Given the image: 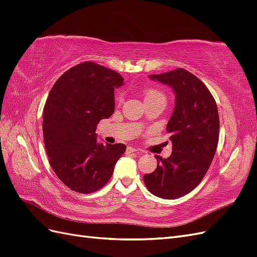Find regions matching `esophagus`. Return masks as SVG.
I'll return each instance as SVG.
<instances>
[{
  "instance_id": "1",
  "label": "esophagus",
  "mask_w": 257,
  "mask_h": 257,
  "mask_svg": "<svg viewBox=\"0 0 257 257\" xmlns=\"http://www.w3.org/2000/svg\"><path fill=\"white\" fill-rule=\"evenodd\" d=\"M139 150L138 149H136V148H134V147H127V149H126V154H130V153H134V152H138Z\"/></svg>"
}]
</instances>
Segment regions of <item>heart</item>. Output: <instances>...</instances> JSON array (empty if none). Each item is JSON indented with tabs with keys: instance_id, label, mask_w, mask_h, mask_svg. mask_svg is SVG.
<instances>
[{
	"instance_id": "obj_1",
	"label": "heart",
	"mask_w": 257,
	"mask_h": 257,
	"mask_svg": "<svg viewBox=\"0 0 257 257\" xmlns=\"http://www.w3.org/2000/svg\"><path fill=\"white\" fill-rule=\"evenodd\" d=\"M146 97H164V95H163L161 92H159L157 90H150L147 93Z\"/></svg>"
}]
</instances>
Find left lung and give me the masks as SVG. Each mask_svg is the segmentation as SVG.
Masks as SVG:
<instances>
[{"mask_svg": "<svg viewBox=\"0 0 257 257\" xmlns=\"http://www.w3.org/2000/svg\"><path fill=\"white\" fill-rule=\"evenodd\" d=\"M149 78L172 88L176 100L166 126L173 152L167 159L155 155L158 167L144 176V182L153 195L175 199L195 189L211 164L219 142V112L203 81L183 68Z\"/></svg>", "mask_w": 257, "mask_h": 257, "instance_id": "8db88e82", "label": "left lung"}]
</instances>
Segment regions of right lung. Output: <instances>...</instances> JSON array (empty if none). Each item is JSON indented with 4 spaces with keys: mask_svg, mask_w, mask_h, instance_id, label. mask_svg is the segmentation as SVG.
<instances>
[{
    "mask_svg": "<svg viewBox=\"0 0 257 257\" xmlns=\"http://www.w3.org/2000/svg\"><path fill=\"white\" fill-rule=\"evenodd\" d=\"M123 77L94 62L69 68L53 84L44 107L43 134L50 166L67 188L81 194L102 189L124 144L97 143L96 125L114 111Z\"/></svg>",
    "mask_w": 257,
    "mask_h": 257,
    "instance_id": "add662e5",
    "label": "right lung"
}]
</instances>
